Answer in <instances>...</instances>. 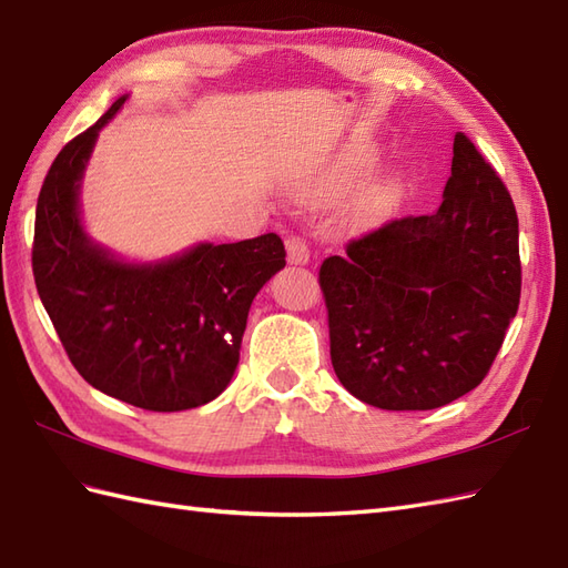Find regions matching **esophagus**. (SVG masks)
I'll list each match as a JSON object with an SVG mask.
<instances>
[{"instance_id": "obj_1", "label": "esophagus", "mask_w": 568, "mask_h": 568, "mask_svg": "<svg viewBox=\"0 0 568 568\" xmlns=\"http://www.w3.org/2000/svg\"><path fill=\"white\" fill-rule=\"evenodd\" d=\"M285 246H287V261H290V264H307V261H310L307 240L300 237V235H290L285 240Z\"/></svg>"}]
</instances>
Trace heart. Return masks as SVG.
<instances>
[{"label":"heart","mask_w":568,"mask_h":568,"mask_svg":"<svg viewBox=\"0 0 568 568\" xmlns=\"http://www.w3.org/2000/svg\"><path fill=\"white\" fill-rule=\"evenodd\" d=\"M374 199H376V196H374V192H372V194H367L365 199H362V201H359V203H362V211H365V209L369 206V203H372Z\"/></svg>","instance_id":"1"}]
</instances>
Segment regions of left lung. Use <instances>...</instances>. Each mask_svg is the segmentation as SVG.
Wrapping results in <instances>:
<instances>
[{
	"mask_svg": "<svg viewBox=\"0 0 568 568\" xmlns=\"http://www.w3.org/2000/svg\"><path fill=\"white\" fill-rule=\"evenodd\" d=\"M331 362L382 410H434L483 384L520 302L518 215L463 132L439 211L345 244L318 268Z\"/></svg>",
	"mask_w": 568,
	"mask_h": 568,
	"instance_id": "1",
	"label": "left lung"
}]
</instances>
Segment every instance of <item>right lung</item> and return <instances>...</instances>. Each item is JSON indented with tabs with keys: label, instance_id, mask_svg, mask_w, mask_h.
Instances as JSON below:
<instances>
[{
	"label": "right lung",
	"instance_id": "right-lung-1",
	"mask_svg": "<svg viewBox=\"0 0 568 568\" xmlns=\"http://www.w3.org/2000/svg\"><path fill=\"white\" fill-rule=\"evenodd\" d=\"M124 100L50 165L36 209L33 275L42 307L85 382L136 408L178 413L217 398L230 384L252 300L285 266V246L268 232L136 266L85 237L81 178L98 132Z\"/></svg>",
	"mask_w": 568,
	"mask_h": 568
}]
</instances>
